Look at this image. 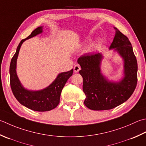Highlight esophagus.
<instances>
[{
  "label": "esophagus",
  "instance_id": "esophagus-1",
  "mask_svg": "<svg viewBox=\"0 0 146 146\" xmlns=\"http://www.w3.org/2000/svg\"><path fill=\"white\" fill-rule=\"evenodd\" d=\"M80 69H81V68H80V66L78 65V64H76L75 66H74V68H73V70H74V71H75V72H78V71L80 70Z\"/></svg>",
  "mask_w": 146,
  "mask_h": 146
}]
</instances>
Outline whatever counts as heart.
<instances>
[{
	"mask_svg": "<svg viewBox=\"0 0 146 146\" xmlns=\"http://www.w3.org/2000/svg\"><path fill=\"white\" fill-rule=\"evenodd\" d=\"M87 41H88V40H86V42H87Z\"/></svg>",
	"mask_w": 146,
	"mask_h": 146,
	"instance_id": "heart-1",
	"label": "heart"
}]
</instances>
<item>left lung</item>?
Listing matches in <instances>:
<instances>
[{"mask_svg": "<svg viewBox=\"0 0 146 146\" xmlns=\"http://www.w3.org/2000/svg\"><path fill=\"white\" fill-rule=\"evenodd\" d=\"M116 31L110 50L118 52L123 61V76L118 82L110 81L102 75L101 52L85 54L78 59L84 80V104L95 111L113 109L130 98L137 83V62L132 44L127 37L114 27Z\"/></svg>", "mask_w": 146, "mask_h": 146, "instance_id": "8db88e82", "label": "left lung"}]
</instances>
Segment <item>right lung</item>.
<instances>
[{
  "label": "right lung",
  "instance_id": "right-lung-1",
  "mask_svg": "<svg viewBox=\"0 0 146 146\" xmlns=\"http://www.w3.org/2000/svg\"><path fill=\"white\" fill-rule=\"evenodd\" d=\"M42 27L36 28L27 38L23 39L20 42L16 52L11 59L9 68L10 84L14 97L20 104L35 111H47L57 107L59 103L62 88L73 72L72 69L66 72L59 73L52 84L42 90H30L23 86L16 73L17 59L20 48L25 40L42 33Z\"/></svg>",
  "mask_w": 146,
  "mask_h": 146
}]
</instances>
